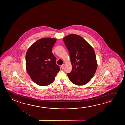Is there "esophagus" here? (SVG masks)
Segmentation results:
<instances>
[{
	"instance_id": "obj_1",
	"label": "esophagus",
	"mask_w": 125,
	"mask_h": 125,
	"mask_svg": "<svg viewBox=\"0 0 125 125\" xmlns=\"http://www.w3.org/2000/svg\"><path fill=\"white\" fill-rule=\"evenodd\" d=\"M64 67V64H63V65H62V66H61V68H62V69H63Z\"/></svg>"
}]
</instances>
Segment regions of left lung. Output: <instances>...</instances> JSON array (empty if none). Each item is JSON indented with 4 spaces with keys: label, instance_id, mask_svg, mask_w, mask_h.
<instances>
[{
    "label": "left lung",
    "instance_id": "8db88e82",
    "mask_svg": "<svg viewBox=\"0 0 125 125\" xmlns=\"http://www.w3.org/2000/svg\"><path fill=\"white\" fill-rule=\"evenodd\" d=\"M63 40L69 52L72 64V71L67 73L70 80L77 85L87 84L97 67L94 50L83 38L77 34H69Z\"/></svg>",
    "mask_w": 125,
    "mask_h": 125
}]
</instances>
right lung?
Wrapping results in <instances>:
<instances>
[{
    "instance_id": "obj_1",
    "label": "right lung",
    "mask_w": 125,
    "mask_h": 125,
    "mask_svg": "<svg viewBox=\"0 0 125 125\" xmlns=\"http://www.w3.org/2000/svg\"><path fill=\"white\" fill-rule=\"evenodd\" d=\"M56 41L54 38H43L33 43L27 51L26 69L34 82L44 86L51 84L60 70L52 50Z\"/></svg>"
}]
</instances>
